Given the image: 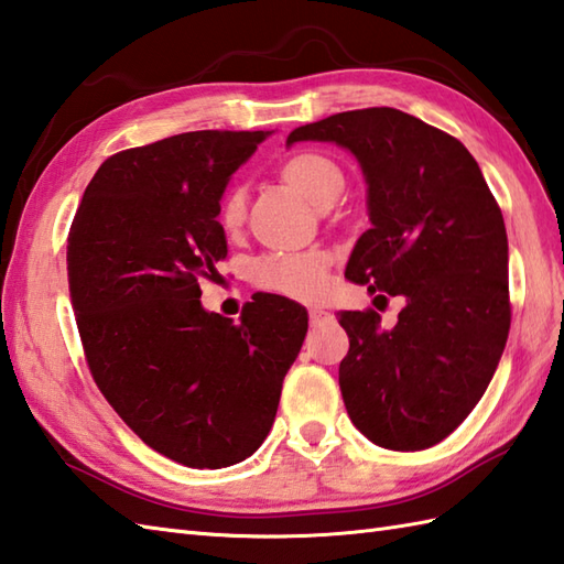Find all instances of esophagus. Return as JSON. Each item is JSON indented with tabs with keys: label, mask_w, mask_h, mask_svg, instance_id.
<instances>
[{
	"label": "esophagus",
	"mask_w": 564,
	"mask_h": 564,
	"mask_svg": "<svg viewBox=\"0 0 564 564\" xmlns=\"http://www.w3.org/2000/svg\"><path fill=\"white\" fill-rule=\"evenodd\" d=\"M327 317H329L327 310H322V307H310V322H313V325H317V322L327 319Z\"/></svg>",
	"instance_id": "obj_1"
}]
</instances>
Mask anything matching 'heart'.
Instances as JSON below:
<instances>
[{
	"instance_id": "b5f03b06",
	"label": "heart",
	"mask_w": 564,
	"mask_h": 564,
	"mask_svg": "<svg viewBox=\"0 0 564 564\" xmlns=\"http://www.w3.org/2000/svg\"><path fill=\"white\" fill-rule=\"evenodd\" d=\"M283 176L297 194H303L313 206L327 208L341 196L344 172L341 166L317 152L295 154L283 166ZM245 223V194L239 188L227 194L220 208V225L227 232L239 230ZM327 254L317 249L303 251H271L254 261L251 275L261 289L310 301L327 285Z\"/></svg>"
}]
</instances>
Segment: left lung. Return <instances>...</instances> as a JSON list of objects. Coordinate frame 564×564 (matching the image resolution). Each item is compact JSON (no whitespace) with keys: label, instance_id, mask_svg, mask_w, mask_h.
Instances as JSON below:
<instances>
[{"label":"left lung","instance_id":"left-lung-1","mask_svg":"<svg viewBox=\"0 0 564 564\" xmlns=\"http://www.w3.org/2000/svg\"><path fill=\"white\" fill-rule=\"evenodd\" d=\"M334 142L366 178L370 227L346 279L404 295L398 325L341 313L339 388L354 426L390 451H424L480 402L509 337V242L495 196L460 140L398 109L344 111L285 145Z\"/></svg>","mask_w":564,"mask_h":564}]
</instances>
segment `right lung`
<instances>
[{
  "mask_svg": "<svg viewBox=\"0 0 564 564\" xmlns=\"http://www.w3.org/2000/svg\"><path fill=\"white\" fill-rule=\"evenodd\" d=\"M271 130H194L118 152L67 237L69 301L94 380L150 448L218 470L254 453L301 354L307 313L261 293L239 325L200 305L227 257L220 200Z\"/></svg>",
  "mask_w": 564,
  "mask_h": 564,
  "instance_id": "right-lung-1",
  "label": "right lung"
}]
</instances>
